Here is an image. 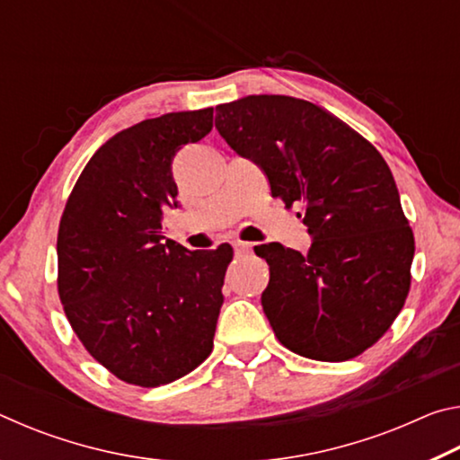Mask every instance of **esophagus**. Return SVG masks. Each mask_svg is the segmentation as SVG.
<instances>
[{
  "mask_svg": "<svg viewBox=\"0 0 460 460\" xmlns=\"http://www.w3.org/2000/svg\"><path fill=\"white\" fill-rule=\"evenodd\" d=\"M233 249H235L237 255H245L252 252V243H245V241H235V243H233Z\"/></svg>",
  "mask_w": 460,
  "mask_h": 460,
  "instance_id": "34e87169",
  "label": "esophagus"
}]
</instances>
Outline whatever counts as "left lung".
I'll return each instance as SVG.
<instances>
[{"label":"left lung","instance_id":"1","mask_svg":"<svg viewBox=\"0 0 460 460\" xmlns=\"http://www.w3.org/2000/svg\"><path fill=\"white\" fill-rule=\"evenodd\" d=\"M215 128L300 202L308 253L260 245L261 306L278 341L316 361H347L384 337L410 292L414 233L392 170L367 139L310 101L249 95L217 107Z\"/></svg>","mask_w":460,"mask_h":460}]
</instances>
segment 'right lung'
Instances as JSON below:
<instances>
[{
	"label": "right lung",
	"instance_id": "1",
	"mask_svg": "<svg viewBox=\"0 0 460 460\" xmlns=\"http://www.w3.org/2000/svg\"><path fill=\"white\" fill-rule=\"evenodd\" d=\"M213 129V107L166 113L93 154L58 227V296L84 349L126 384L158 387L213 351L231 245L189 252L164 241L178 207L172 160Z\"/></svg>",
	"mask_w": 460,
	"mask_h": 460
}]
</instances>
